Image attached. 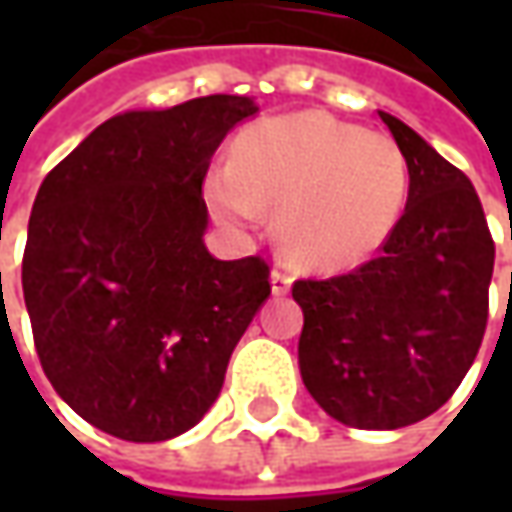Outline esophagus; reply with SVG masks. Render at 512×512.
Segmentation results:
<instances>
[{
	"label": "esophagus",
	"mask_w": 512,
	"mask_h": 512,
	"mask_svg": "<svg viewBox=\"0 0 512 512\" xmlns=\"http://www.w3.org/2000/svg\"><path fill=\"white\" fill-rule=\"evenodd\" d=\"M270 285H273V296H285V293H290L293 276L287 273L285 267H273V273H270Z\"/></svg>",
	"instance_id": "obj_1"
}]
</instances>
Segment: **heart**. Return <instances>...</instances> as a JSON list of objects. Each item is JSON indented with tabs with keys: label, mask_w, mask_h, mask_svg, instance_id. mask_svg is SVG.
I'll use <instances>...</instances> for the list:
<instances>
[{
	"label": "heart",
	"mask_w": 512,
	"mask_h": 512,
	"mask_svg": "<svg viewBox=\"0 0 512 512\" xmlns=\"http://www.w3.org/2000/svg\"><path fill=\"white\" fill-rule=\"evenodd\" d=\"M207 202L250 222L279 205L285 253L307 267L362 262L390 236L407 196V165L384 133H364L327 113H293L247 128L233 165L205 179Z\"/></svg>",
	"instance_id": "1"
}]
</instances>
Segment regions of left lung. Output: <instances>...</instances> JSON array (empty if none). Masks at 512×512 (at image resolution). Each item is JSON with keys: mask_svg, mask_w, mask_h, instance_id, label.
Wrapping results in <instances>:
<instances>
[{"mask_svg": "<svg viewBox=\"0 0 512 512\" xmlns=\"http://www.w3.org/2000/svg\"><path fill=\"white\" fill-rule=\"evenodd\" d=\"M410 190L379 256L293 282L305 313L299 367L327 416L396 430L436 413L462 384L487 327L496 245L476 187L396 116Z\"/></svg>", "mask_w": 512, "mask_h": 512, "instance_id": "1", "label": "left lung"}]
</instances>
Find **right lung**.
Returning <instances> with one entry per match:
<instances>
[{
  "label": "right lung",
  "mask_w": 512,
  "mask_h": 512,
  "mask_svg": "<svg viewBox=\"0 0 512 512\" xmlns=\"http://www.w3.org/2000/svg\"><path fill=\"white\" fill-rule=\"evenodd\" d=\"M253 99L213 93L130 110L45 176L22 290L53 390L125 442H165L216 402L230 353L270 296L262 256L207 253V168Z\"/></svg>",
  "instance_id": "right-lung-1"
}]
</instances>
